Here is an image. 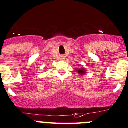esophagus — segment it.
I'll return each mask as SVG.
<instances>
[{
	"label": "esophagus",
	"mask_w": 128,
	"mask_h": 128,
	"mask_svg": "<svg viewBox=\"0 0 128 128\" xmlns=\"http://www.w3.org/2000/svg\"><path fill=\"white\" fill-rule=\"evenodd\" d=\"M61 58H62V59H64V56H62Z\"/></svg>",
	"instance_id": "1"
}]
</instances>
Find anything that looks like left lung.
I'll use <instances>...</instances> for the list:
<instances>
[{
    "mask_svg": "<svg viewBox=\"0 0 128 128\" xmlns=\"http://www.w3.org/2000/svg\"><path fill=\"white\" fill-rule=\"evenodd\" d=\"M78 73L80 75H84V74H86V71L85 69L84 68H78L77 69H76Z\"/></svg>",
    "mask_w": 128,
    "mask_h": 128,
    "instance_id": "obj_1",
    "label": "left lung"
}]
</instances>
